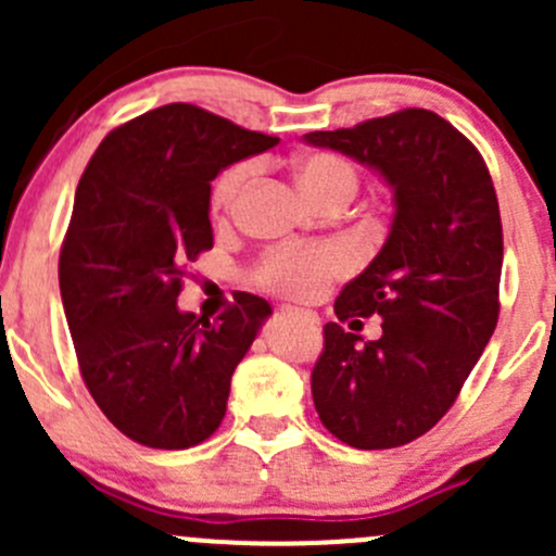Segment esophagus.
<instances>
[{
    "mask_svg": "<svg viewBox=\"0 0 556 556\" xmlns=\"http://www.w3.org/2000/svg\"><path fill=\"white\" fill-rule=\"evenodd\" d=\"M279 314H288V317H301V319H304V323H309V325H317L319 323L317 314H314V312L293 309V306H282V309H279Z\"/></svg>",
    "mask_w": 556,
    "mask_h": 556,
    "instance_id": "esophagus-1",
    "label": "esophagus"
}]
</instances>
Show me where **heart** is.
<instances>
[{"mask_svg": "<svg viewBox=\"0 0 556 556\" xmlns=\"http://www.w3.org/2000/svg\"><path fill=\"white\" fill-rule=\"evenodd\" d=\"M250 164H237L217 177L212 188V210L228 212L247 179ZM293 179L312 204L339 199L350 201L357 190V169L336 153H309L293 161ZM344 268V255L336 247H309V250H279L268 255L257 268V282L285 299H317L330 279Z\"/></svg>", "mask_w": 556, "mask_h": 556, "instance_id": "b5f03b06", "label": "heart"}]
</instances>
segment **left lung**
Segmentation results:
<instances>
[{
	"instance_id": "left-lung-1",
	"label": "left lung",
	"mask_w": 556,
	"mask_h": 556,
	"mask_svg": "<svg viewBox=\"0 0 556 556\" xmlns=\"http://www.w3.org/2000/svg\"><path fill=\"white\" fill-rule=\"evenodd\" d=\"M304 142L350 155L392 190L382 250L333 304L341 323L379 314L382 336L363 341L325 325L314 408L355 450L403 446L450 412L497 325L503 226L492 177L479 150L430 110Z\"/></svg>"
}]
</instances>
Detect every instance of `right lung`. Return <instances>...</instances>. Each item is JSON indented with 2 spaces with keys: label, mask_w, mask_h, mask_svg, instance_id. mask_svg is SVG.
Returning a JSON list of instances; mask_svg holds the SVG:
<instances>
[{
  "label": "right lung",
  "mask_w": 556,
  "mask_h": 556,
  "mask_svg": "<svg viewBox=\"0 0 556 556\" xmlns=\"http://www.w3.org/2000/svg\"><path fill=\"white\" fill-rule=\"evenodd\" d=\"M277 142L177 102L106 134L83 172L61 301L88 392L137 444L188 450L226 417L233 371L271 306L239 293L210 323L177 295L185 266L212 250L210 182Z\"/></svg>",
  "instance_id": "add662e5"
}]
</instances>
